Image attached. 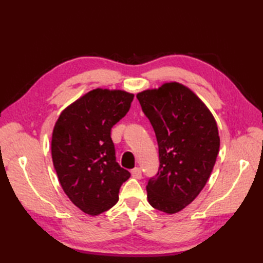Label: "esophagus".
Returning a JSON list of instances; mask_svg holds the SVG:
<instances>
[{"label": "esophagus", "mask_w": 263, "mask_h": 263, "mask_svg": "<svg viewBox=\"0 0 263 263\" xmlns=\"http://www.w3.org/2000/svg\"><path fill=\"white\" fill-rule=\"evenodd\" d=\"M131 175L135 177V178H141L142 176V173H141V170L139 168V167H136V168H133L131 171Z\"/></svg>", "instance_id": "34e87169"}]
</instances>
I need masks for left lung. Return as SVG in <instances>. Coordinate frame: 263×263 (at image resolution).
I'll return each instance as SVG.
<instances>
[{"mask_svg":"<svg viewBox=\"0 0 263 263\" xmlns=\"http://www.w3.org/2000/svg\"><path fill=\"white\" fill-rule=\"evenodd\" d=\"M155 130L159 170L147 185L148 202L173 215L198 197L214 168L220 138L214 115L189 87L165 82L137 93Z\"/></svg>","mask_w":263,"mask_h":263,"instance_id":"left-lung-1","label":"left lung"}]
</instances>
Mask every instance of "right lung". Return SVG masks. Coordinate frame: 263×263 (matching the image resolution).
I'll return each instance as SVG.
<instances>
[{
	"mask_svg": "<svg viewBox=\"0 0 263 263\" xmlns=\"http://www.w3.org/2000/svg\"><path fill=\"white\" fill-rule=\"evenodd\" d=\"M135 95L96 88L65 107L52 135V159L63 191L90 216L119 201L130 173L116 163L110 130L131 107Z\"/></svg>",
	"mask_w": 263,
	"mask_h": 263,
	"instance_id": "1",
	"label": "right lung"
}]
</instances>
